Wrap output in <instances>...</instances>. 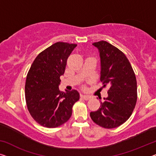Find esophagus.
Returning a JSON list of instances; mask_svg holds the SVG:
<instances>
[{"instance_id":"1","label":"esophagus","mask_w":156,"mask_h":156,"mask_svg":"<svg viewBox=\"0 0 156 156\" xmlns=\"http://www.w3.org/2000/svg\"><path fill=\"white\" fill-rule=\"evenodd\" d=\"M81 98H83L84 100H89V99L91 98V97L87 96V95H81Z\"/></svg>"}]
</instances>
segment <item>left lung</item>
Masks as SVG:
<instances>
[{
    "mask_svg": "<svg viewBox=\"0 0 156 156\" xmlns=\"http://www.w3.org/2000/svg\"><path fill=\"white\" fill-rule=\"evenodd\" d=\"M101 58V78L104 87H108V97L90 117L104 128L119 127L131 116L137 100L135 73L122 51L108 42L93 43Z\"/></svg>",
    "mask_w": 156,
    "mask_h": 156,
    "instance_id": "left-lung-1",
    "label": "left lung"
}]
</instances>
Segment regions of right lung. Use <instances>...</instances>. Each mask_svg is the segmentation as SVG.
I'll list each match as a JSON object with an SVG mask.
<instances>
[{
	"label": "right lung",
	"instance_id": "1",
	"mask_svg": "<svg viewBox=\"0 0 156 156\" xmlns=\"http://www.w3.org/2000/svg\"><path fill=\"white\" fill-rule=\"evenodd\" d=\"M77 45L57 42L39 54L28 72L25 99L28 111L36 122L55 128L68 121L80 95L75 90H59L67 59Z\"/></svg>",
	"mask_w": 156,
	"mask_h": 156
}]
</instances>
